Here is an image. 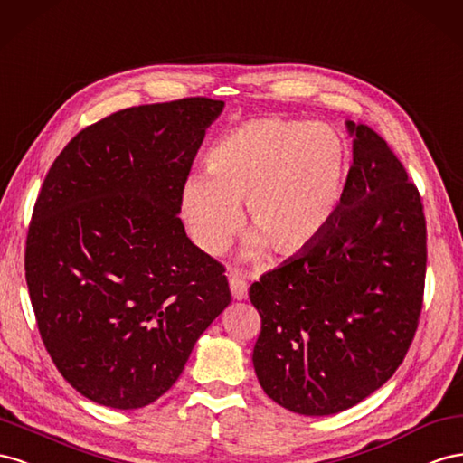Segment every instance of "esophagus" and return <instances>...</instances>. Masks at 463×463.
Returning <instances> with one entry per match:
<instances>
[{
    "label": "esophagus",
    "instance_id": "esophagus-1",
    "mask_svg": "<svg viewBox=\"0 0 463 463\" xmlns=\"http://www.w3.org/2000/svg\"><path fill=\"white\" fill-rule=\"evenodd\" d=\"M229 283H231V293L236 300H244L248 297V281L241 273H231Z\"/></svg>",
    "mask_w": 463,
    "mask_h": 463
}]
</instances>
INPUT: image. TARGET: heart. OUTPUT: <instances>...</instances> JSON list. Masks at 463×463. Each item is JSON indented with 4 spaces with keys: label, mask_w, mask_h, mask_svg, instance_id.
Segmentation results:
<instances>
[{
    "label": "heart",
    "mask_w": 463,
    "mask_h": 463,
    "mask_svg": "<svg viewBox=\"0 0 463 463\" xmlns=\"http://www.w3.org/2000/svg\"><path fill=\"white\" fill-rule=\"evenodd\" d=\"M349 178V151L324 124L266 118L231 129L205 156V175L182 188L180 213L194 242L221 254L246 203L252 236L246 256L266 246L290 256L312 246L337 217Z\"/></svg>",
    "instance_id": "obj_1"
}]
</instances>
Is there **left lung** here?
Returning <instances> with one entry per match:
<instances>
[{
  "label": "left lung",
  "mask_w": 463,
  "mask_h": 463,
  "mask_svg": "<svg viewBox=\"0 0 463 463\" xmlns=\"http://www.w3.org/2000/svg\"><path fill=\"white\" fill-rule=\"evenodd\" d=\"M353 166L337 217L312 246L250 287L254 368L269 398L339 413L392 378L415 337L427 221L407 170L373 128L347 122Z\"/></svg>",
  "instance_id": "obj_1"
}]
</instances>
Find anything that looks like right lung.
I'll return each instance as SVG.
<instances>
[{"label":"right lung","mask_w":463,"mask_h":463,"mask_svg":"<svg viewBox=\"0 0 463 463\" xmlns=\"http://www.w3.org/2000/svg\"><path fill=\"white\" fill-rule=\"evenodd\" d=\"M222 100L188 97L102 118L65 145L34 203L24 277L60 374L90 402L153 403L231 305L224 266L178 217Z\"/></svg>","instance_id":"1"}]
</instances>
